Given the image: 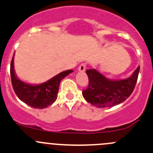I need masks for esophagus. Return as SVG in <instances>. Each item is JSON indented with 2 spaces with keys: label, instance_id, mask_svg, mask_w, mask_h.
Listing matches in <instances>:
<instances>
[{
  "label": "esophagus",
  "instance_id": "esophagus-1",
  "mask_svg": "<svg viewBox=\"0 0 153 153\" xmlns=\"http://www.w3.org/2000/svg\"><path fill=\"white\" fill-rule=\"evenodd\" d=\"M85 69H86V64L85 63H81V65L79 66V67H78V71L79 72H85Z\"/></svg>",
  "mask_w": 153,
  "mask_h": 153
}]
</instances>
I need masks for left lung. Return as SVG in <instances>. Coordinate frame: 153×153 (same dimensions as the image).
I'll use <instances>...</instances> for the list:
<instances>
[{"instance_id": "obj_1", "label": "left lung", "mask_w": 153, "mask_h": 153, "mask_svg": "<svg viewBox=\"0 0 153 153\" xmlns=\"http://www.w3.org/2000/svg\"><path fill=\"white\" fill-rule=\"evenodd\" d=\"M140 66L129 78L123 80L108 79L96 69H87L88 87L82 95L87 102L97 108H108L119 105L132 93L137 81Z\"/></svg>"}]
</instances>
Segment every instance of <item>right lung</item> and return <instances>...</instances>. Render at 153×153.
<instances>
[{"label": "right lung", "mask_w": 153, "mask_h": 153, "mask_svg": "<svg viewBox=\"0 0 153 153\" xmlns=\"http://www.w3.org/2000/svg\"><path fill=\"white\" fill-rule=\"evenodd\" d=\"M72 72L73 71L72 69L64 71L46 82L33 85L23 82L16 75L14 70V54L10 64L12 84L16 94L19 99L25 104L38 109L47 108L55 102L60 81Z\"/></svg>", "instance_id": "add662e5"}]
</instances>
